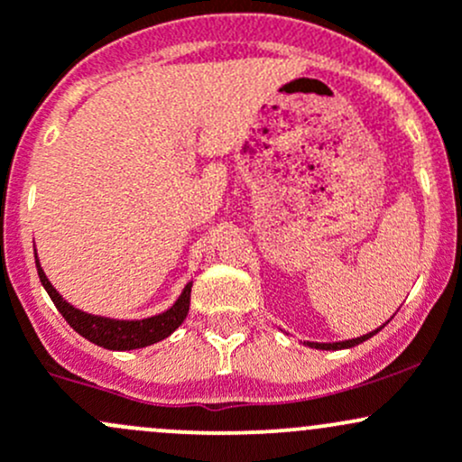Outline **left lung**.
<instances>
[{
    "label": "left lung",
    "instance_id": "1",
    "mask_svg": "<svg viewBox=\"0 0 462 462\" xmlns=\"http://www.w3.org/2000/svg\"><path fill=\"white\" fill-rule=\"evenodd\" d=\"M385 326V324H383ZM383 326H381V328H383ZM381 328H376L374 332H379ZM374 332H368V335H364V337H356V339H348V341H335V344H317V341H304L306 346H310V348H317V350H344V348H352V346H359V344H364L365 339H370L372 335H374Z\"/></svg>",
    "mask_w": 462,
    "mask_h": 462
}]
</instances>
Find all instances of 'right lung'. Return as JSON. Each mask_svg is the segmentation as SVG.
<instances>
[{"label":"right lung","instance_id":"1","mask_svg":"<svg viewBox=\"0 0 462 462\" xmlns=\"http://www.w3.org/2000/svg\"><path fill=\"white\" fill-rule=\"evenodd\" d=\"M34 262H37V273L39 280H42L43 289L48 291L51 300L57 306V310L61 312L63 319L72 326L74 330L81 337H86L92 344L101 346L107 350H136L145 348V346L162 341L165 337H170L178 326L185 321L187 312H189V300H191V282L185 286L173 301L171 309H167L161 315L147 317V319H112V317H101V315H90V312H83L74 309L72 304H68L59 291L51 284V280L43 273L42 264H39V257L34 253Z\"/></svg>","mask_w":462,"mask_h":462}]
</instances>
